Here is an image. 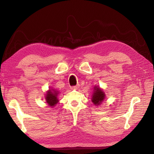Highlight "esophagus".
Wrapping results in <instances>:
<instances>
[{
	"label": "esophagus",
	"instance_id": "34e87169",
	"mask_svg": "<svg viewBox=\"0 0 154 154\" xmlns=\"http://www.w3.org/2000/svg\"><path fill=\"white\" fill-rule=\"evenodd\" d=\"M78 88H79V85H75V86H72V87H71V88H72V89H74V90L78 89Z\"/></svg>",
	"mask_w": 154,
	"mask_h": 154
}]
</instances>
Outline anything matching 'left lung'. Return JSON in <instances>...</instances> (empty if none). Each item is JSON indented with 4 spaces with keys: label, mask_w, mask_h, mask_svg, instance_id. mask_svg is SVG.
Returning <instances> with one entry per match:
<instances>
[{
    "label": "left lung",
    "mask_w": 154,
    "mask_h": 154,
    "mask_svg": "<svg viewBox=\"0 0 154 154\" xmlns=\"http://www.w3.org/2000/svg\"><path fill=\"white\" fill-rule=\"evenodd\" d=\"M105 99V94L103 90L99 86L95 85L94 87V90L92 94L91 101L93 104L96 106H99L101 105Z\"/></svg>",
    "instance_id": "8db88e82"
}]
</instances>
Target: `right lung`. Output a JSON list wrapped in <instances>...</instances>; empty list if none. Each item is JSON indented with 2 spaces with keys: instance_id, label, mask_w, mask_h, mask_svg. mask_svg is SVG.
Returning a JSON list of instances; mask_svg holds the SVG:
<instances>
[{
  "instance_id": "1",
  "label": "right lung",
  "mask_w": 154,
  "mask_h": 154,
  "mask_svg": "<svg viewBox=\"0 0 154 154\" xmlns=\"http://www.w3.org/2000/svg\"><path fill=\"white\" fill-rule=\"evenodd\" d=\"M59 91L54 89L53 88H50L46 92V94L45 96V99L46 101V103L49 106L54 107L58 103V96L59 95Z\"/></svg>"
}]
</instances>
